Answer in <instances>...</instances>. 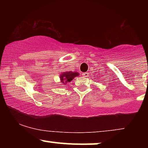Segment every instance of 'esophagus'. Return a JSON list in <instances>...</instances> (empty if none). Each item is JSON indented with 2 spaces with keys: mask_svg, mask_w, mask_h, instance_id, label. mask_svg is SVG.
Here are the masks:
<instances>
[{
  "mask_svg": "<svg viewBox=\"0 0 148 148\" xmlns=\"http://www.w3.org/2000/svg\"><path fill=\"white\" fill-rule=\"evenodd\" d=\"M82 76H84V77H88V76H89V73L88 72H84L82 74Z\"/></svg>",
  "mask_w": 148,
  "mask_h": 148,
  "instance_id": "1",
  "label": "esophagus"
}]
</instances>
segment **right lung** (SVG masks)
<instances>
[{
	"mask_svg": "<svg viewBox=\"0 0 148 148\" xmlns=\"http://www.w3.org/2000/svg\"><path fill=\"white\" fill-rule=\"evenodd\" d=\"M79 75V73L73 72L72 71L62 72L60 76V82L62 83V84L65 85L67 84V83H69L71 81H72V80L74 79V78L76 77V76H78Z\"/></svg>",
	"mask_w": 148,
	"mask_h": 148,
	"instance_id": "right-lung-1",
	"label": "right lung"
}]
</instances>
